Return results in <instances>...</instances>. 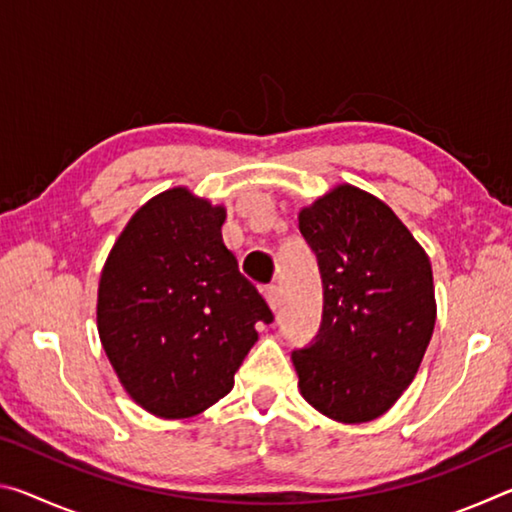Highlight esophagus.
Returning <instances> with one entry per match:
<instances>
[{
    "instance_id": "esophagus-1",
    "label": "esophagus",
    "mask_w": 512,
    "mask_h": 512,
    "mask_svg": "<svg viewBox=\"0 0 512 512\" xmlns=\"http://www.w3.org/2000/svg\"><path fill=\"white\" fill-rule=\"evenodd\" d=\"M262 293H264V298H266L268 305H271L273 311L280 307V289H277L275 284H266V287L262 289Z\"/></svg>"
}]
</instances>
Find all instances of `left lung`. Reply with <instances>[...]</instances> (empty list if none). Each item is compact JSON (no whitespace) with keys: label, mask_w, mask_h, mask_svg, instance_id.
Returning a JSON list of instances; mask_svg holds the SVG:
<instances>
[{"label":"left lung","mask_w":512,"mask_h":512,"mask_svg":"<svg viewBox=\"0 0 512 512\" xmlns=\"http://www.w3.org/2000/svg\"><path fill=\"white\" fill-rule=\"evenodd\" d=\"M298 225L323 282L318 334L291 352L300 393L332 420H375L409 388L431 341L429 257L391 207L352 185L305 207Z\"/></svg>","instance_id":"1"}]
</instances>
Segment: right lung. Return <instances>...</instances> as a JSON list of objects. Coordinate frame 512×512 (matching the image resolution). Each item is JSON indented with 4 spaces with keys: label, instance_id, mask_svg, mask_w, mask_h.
Here are the masks:
<instances>
[{
    "label": "right lung",
    "instance_id": "add662e5",
    "mask_svg": "<svg viewBox=\"0 0 512 512\" xmlns=\"http://www.w3.org/2000/svg\"><path fill=\"white\" fill-rule=\"evenodd\" d=\"M223 207L169 189L135 212L99 282L97 323L128 395L160 418H189L235 386L273 311L223 244Z\"/></svg>",
    "mask_w": 512,
    "mask_h": 512
}]
</instances>
